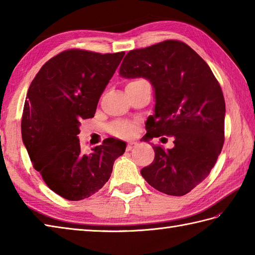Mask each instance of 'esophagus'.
<instances>
[{"label":"esophagus","mask_w":255,"mask_h":255,"mask_svg":"<svg viewBox=\"0 0 255 255\" xmlns=\"http://www.w3.org/2000/svg\"><path fill=\"white\" fill-rule=\"evenodd\" d=\"M136 145H137L136 142H132V141L128 142V144H127V150L130 151V150H132L133 148H136Z\"/></svg>","instance_id":"obj_1"}]
</instances>
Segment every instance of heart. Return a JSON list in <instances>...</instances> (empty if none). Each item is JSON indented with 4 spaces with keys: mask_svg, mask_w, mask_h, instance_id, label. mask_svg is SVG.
Masks as SVG:
<instances>
[{
    "mask_svg": "<svg viewBox=\"0 0 255 255\" xmlns=\"http://www.w3.org/2000/svg\"><path fill=\"white\" fill-rule=\"evenodd\" d=\"M142 81L144 80L138 79V80L132 81L130 83H139V82H142ZM110 130L113 134H115V136H118V137L128 136L129 133H131L134 130V125L129 122H116L113 125H111Z\"/></svg>",
    "mask_w": 255,
    "mask_h": 255,
    "instance_id": "heart-1",
    "label": "heart"
}]
</instances>
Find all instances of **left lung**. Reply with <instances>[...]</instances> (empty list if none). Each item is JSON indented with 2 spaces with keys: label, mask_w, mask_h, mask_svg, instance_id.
I'll list each match as a JSON object with an SVG mask.
<instances>
[{
  "label": "left lung",
  "mask_w": 255,
  "mask_h": 255,
  "mask_svg": "<svg viewBox=\"0 0 255 255\" xmlns=\"http://www.w3.org/2000/svg\"><path fill=\"white\" fill-rule=\"evenodd\" d=\"M119 75L153 86L154 114L144 137H170L174 143L166 150L153 145L154 160L141 175L166 195L191 192L209 175L225 141V99L209 66L184 42L165 40L129 51Z\"/></svg>",
  "instance_id": "obj_1"
}]
</instances>
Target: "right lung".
<instances>
[{
  "label": "right lung",
  "mask_w": 255,
  "mask_h": 255,
  "mask_svg": "<svg viewBox=\"0 0 255 255\" xmlns=\"http://www.w3.org/2000/svg\"><path fill=\"white\" fill-rule=\"evenodd\" d=\"M124 55L66 50L41 67L28 89L21 118L23 142L48 187L68 200L99 192L126 150V142L107 138L84 153L78 137L81 121L94 117Z\"/></svg>",
  "instance_id": "right-lung-1"
}]
</instances>
